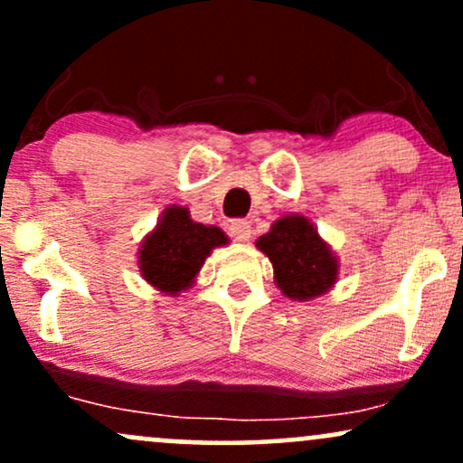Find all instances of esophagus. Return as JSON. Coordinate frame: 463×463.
I'll return each mask as SVG.
<instances>
[{
    "label": "esophagus",
    "instance_id": "1",
    "mask_svg": "<svg viewBox=\"0 0 463 463\" xmlns=\"http://www.w3.org/2000/svg\"><path fill=\"white\" fill-rule=\"evenodd\" d=\"M228 231H231V237L235 239V241H248V239L252 237V226H250V222L246 220H235Z\"/></svg>",
    "mask_w": 463,
    "mask_h": 463
}]
</instances>
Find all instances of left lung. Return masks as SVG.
Here are the masks:
<instances>
[{
  "label": "left lung",
  "mask_w": 463,
  "mask_h": 463,
  "mask_svg": "<svg viewBox=\"0 0 463 463\" xmlns=\"http://www.w3.org/2000/svg\"><path fill=\"white\" fill-rule=\"evenodd\" d=\"M257 248L272 261L274 283L291 300L307 302L328 294L337 283L339 261L309 217L291 213L274 222L257 239Z\"/></svg>",
  "instance_id": "8db88e82"
}]
</instances>
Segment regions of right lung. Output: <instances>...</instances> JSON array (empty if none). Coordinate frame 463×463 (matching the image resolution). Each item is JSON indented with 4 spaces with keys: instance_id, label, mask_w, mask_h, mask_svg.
<instances>
[{
    "instance_id": "obj_1",
    "label": "right lung",
    "mask_w": 463,
    "mask_h": 463,
    "mask_svg": "<svg viewBox=\"0 0 463 463\" xmlns=\"http://www.w3.org/2000/svg\"><path fill=\"white\" fill-rule=\"evenodd\" d=\"M226 243L222 228L194 222L187 206L169 204L141 241L137 263L147 285L165 296H178L194 287L206 257Z\"/></svg>"
}]
</instances>
